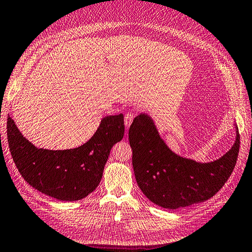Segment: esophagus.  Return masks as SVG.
Masks as SVG:
<instances>
[{"label": "esophagus", "instance_id": "34e87169", "mask_svg": "<svg viewBox=\"0 0 252 252\" xmlns=\"http://www.w3.org/2000/svg\"><path fill=\"white\" fill-rule=\"evenodd\" d=\"M133 118H134V114L132 112H127L124 116V123H125V126L128 128L130 125L131 123L133 121Z\"/></svg>", "mask_w": 252, "mask_h": 252}]
</instances>
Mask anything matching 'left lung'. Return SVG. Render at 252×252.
<instances>
[{
    "label": "left lung",
    "mask_w": 252,
    "mask_h": 252,
    "mask_svg": "<svg viewBox=\"0 0 252 252\" xmlns=\"http://www.w3.org/2000/svg\"><path fill=\"white\" fill-rule=\"evenodd\" d=\"M228 153L215 161L201 163L174 154L159 136L145 113L134 118L129 128L132 167L139 188L153 203L169 210L211 199L228 181L239 151V133Z\"/></svg>",
    "instance_id": "8db88e82"
}]
</instances>
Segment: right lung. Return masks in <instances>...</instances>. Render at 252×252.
Masks as SVG:
<instances>
[{
	"label": "right lung",
	"mask_w": 252,
	"mask_h": 252,
	"mask_svg": "<svg viewBox=\"0 0 252 252\" xmlns=\"http://www.w3.org/2000/svg\"><path fill=\"white\" fill-rule=\"evenodd\" d=\"M124 116L109 115L87 143L76 149H38L7 119L10 154L21 176L33 188L60 201H77L99 185L112 146L124 137Z\"/></svg>",
	"instance_id": "1"
}]
</instances>
